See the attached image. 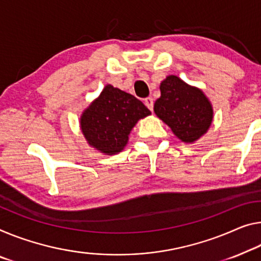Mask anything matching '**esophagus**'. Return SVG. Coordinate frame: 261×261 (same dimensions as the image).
Here are the masks:
<instances>
[{
	"instance_id": "esophagus-1",
	"label": "esophagus",
	"mask_w": 261,
	"mask_h": 261,
	"mask_svg": "<svg viewBox=\"0 0 261 261\" xmlns=\"http://www.w3.org/2000/svg\"><path fill=\"white\" fill-rule=\"evenodd\" d=\"M144 105H146L151 112H153V107H154L153 99H151V98H146V99H144Z\"/></svg>"
}]
</instances>
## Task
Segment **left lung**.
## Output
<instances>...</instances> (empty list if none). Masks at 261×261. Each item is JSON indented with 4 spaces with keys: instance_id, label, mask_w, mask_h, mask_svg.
<instances>
[{
    "instance_id": "8db88e82",
    "label": "left lung",
    "mask_w": 261,
    "mask_h": 261,
    "mask_svg": "<svg viewBox=\"0 0 261 261\" xmlns=\"http://www.w3.org/2000/svg\"><path fill=\"white\" fill-rule=\"evenodd\" d=\"M160 91L161 97L155 101L154 112L176 138L184 143H194L207 133L214 108L202 90L170 74L161 83Z\"/></svg>"
}]
</instances>
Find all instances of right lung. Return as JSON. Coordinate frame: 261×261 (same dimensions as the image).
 <instances>
[{
    "mask_svg": "<svg viewBox=\"0 0 261 261\" xmlns=\"http://www.w3.org/2000/svg\"><path fill=\"white\" fill-rule=\"evenodd\" d=\"M150 114L134 95L107 84L99 97L83 111L80 129L92 148L101 154L115 155L126 147L139 120Z\"/></svg>",
    "mask_w": 261,
    "mask_h": 261,
    "instance_id": "obj_1",
    "label": "right lung"
}]
</instances>
